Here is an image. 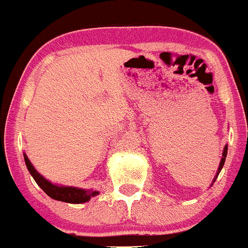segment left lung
<instances>
[{
	"mask_svg": "<svg viewBox=\"0 0 248 248\" xmlns=\"http://www.w3.org/2000/svg\"><path fill=\"white\" fill-rule=\"evenodd\" d=\"M226 155H227V144H226V145H225V148H223V151H222V156H221V160H220V165H218L217 171H216V175H215L214 180H212L211 185H210V186H212V185H214V183H215V181H216V179H217L218 174H220V171H221V169L223 168V164H225V160H226Z\"/></svg>",
	"mask_w": 248,
	"mask_h": 248,
	"instance_id": "obj_1",
	"label": "left lung"
}]
</instances>
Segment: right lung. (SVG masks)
Masks as SVG:
<instances>
[{"label": "right lung", "mask_w": 248, "mask_h": 248, "mask_svg": "<svg viewBox=\"0 0 248 248\" xmlns=\"http://www.w3.org/2000/svg\"><path fill=\"white\" fill-rule=\"evenodd\" d=\"M25 156V163L27 166L28 171L32 175V177L34 179L38 186L46 194L52 198L53 200L57 201H63V202L68 203H83L87 202V201L91 200L92 198L99 195V191H95V190H85L80 189V187H74V186H63V185H57V184L50 183L49 180H47L45 176L39 174L37 171L34 166L32 165V163L30 161V159L27 157V155L23 154Z\"/></svg>", "instance_id": "1"}]
</instances>
